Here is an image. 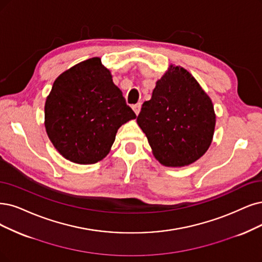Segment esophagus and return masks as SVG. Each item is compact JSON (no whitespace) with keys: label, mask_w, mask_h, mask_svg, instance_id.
Returning a JSON list of instances; mask_svg holds the SVG:
<instances>
[{"label":"esophagus","mask_w":262,"mask_h":262,"mask_svg":"<svg viewBox=\"0 0 262 262\" xmlns=\"http://www.w3.org/2000/svg\"><path fill=\"white\" fill-rule=\"evenodd\" d=\"M140 109H141V104H140V103H137V104H134V105H133V110H134L135 113H136V115L139 114Z\"/></svg>","instance_id":"esophagus-1"}]
</instances>
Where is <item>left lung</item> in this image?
<instances>
[{"mask_svg":"<svg viewBox=\"0 0 262 262\" xmlns=\"http://www.w3.org/2000/svg\"><path fill=\"white\" fill-rule=\"evenodd\" d=\"M137 123L152 153L164 166L181 167L198 161L214 136L216 114L208 95L181 67L169 66L144 101Z\"/></svg>","mask_w":262,"mask_h":262,"instance_id":"obj_1","label":"left lung"}]
</instances>
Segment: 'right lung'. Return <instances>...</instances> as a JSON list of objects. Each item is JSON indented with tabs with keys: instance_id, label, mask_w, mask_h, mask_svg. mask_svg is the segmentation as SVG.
<instances>
[{
	"instance_id": "1",
	"label": "right lung",
	"mask_w": 262,
	"mask_h": 262,
	"mask_svg": "<svg viewBox=\"0 0 262 262\" xmlns=\"http://www.w3.org/2000/svg\"><path fill=\"white\" fill-rule=\"evenodd\" d=\"M136 119L111 72L94 57L55 80L45 102V128L54 147L73 163L108 156L123 124Z\"/></svg>"
}]
</instances>
